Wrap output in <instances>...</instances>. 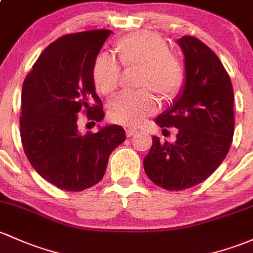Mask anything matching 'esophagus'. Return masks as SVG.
I'll use <instances>...</instances> for the list:
<instances>
[{
  "label": "esophagus",
  "instance_id": "1",
  "mask_svg": "<svg viewBox=\"0 0 253 253\" xmlns=\"http://www.w3.org/2000/svg\"><path fill=\"white\" fill-rule=\"evenodd\" d=\"M126 134L127 137H131V136H135V135L137 134V131H136V130H134V129H126Z\"/></svg>",
  "mask_w": 253,
  "mask_h": 253
}]
</instances>
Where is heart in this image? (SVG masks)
<instances>
[{"label": "heart", "instance_id": "obj_1", "mask_svg": "<svg viewBox=\"0 0 253 253\" xmlns=\"http://www.w3.org/2000/svg\"><path fill=\"white\" fill-rule=\"evenodd\" d=\"M119 64L126 69L141 67L138 86L156 91L164 101H172L186 81V69L176 54L169 51L168 42L152 32H135L118 40L113 45ZM121 66L111 56H96L91 67L95 88L105 96L118 89L121 82ZM148 90L135 94H121L108 104V117L116 123L137 126L157 112L158 104Z\"/></svg>", "mask_w": 253, "mask_h": 253}]
</instances>
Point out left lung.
<instances>
[{"label":"left lung","mask_w":253,"mask_h":253,"mask_svg":"<svg viewBox=\"0 0 253 253\" xmlns=\"http://www.w3.org/2000/svg\"><path fill=\"white\" fill-rule=\"evenodd\" d=\"M184 54L186 83L172 107L157 117L160 127L178 129L176 142L152 137L143 159L149 180L168 191L205 181L223 162L234 135V95L218 56L193 36L177 41Z\"/></svg>","instance_id":"left-lung-1"}]
</instances>
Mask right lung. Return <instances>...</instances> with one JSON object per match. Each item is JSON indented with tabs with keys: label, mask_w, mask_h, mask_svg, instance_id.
I'll return each instance as SVG.
<instances>
[{
	"label": "right lung",
	"mask_w": 253,
	"mask_h": 253,
	"mask_svg": "<svg viewBox=\"0 0 253 253\" xmlns=\"http://www.w3.org/2000/svg\"><path fill=\"white\" fill-rule=\"evenodd\" d=\"M111 32L90 30L61 36L43 50L24 81V152L44 180L65 191L80 192L99 183L110 154L126 140L119 126L82 135L77 124L81 112L90 121L104 118L91 67Z\"/></svg>",
	"instance_id": "right-lung-1"
}]
</instances>
